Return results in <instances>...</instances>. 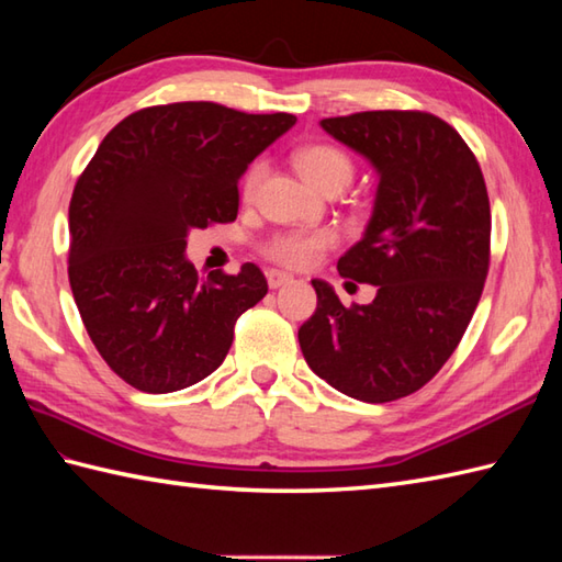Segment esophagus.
<instances>
[{
	"label": "esophagus",
	"mask_w": 562,
	"mask_h": 562,
	"mask_svg": "<svg viewBox=\"0 0 562 562\" xmlns=\"http://www.w3.org/2000/svg\"><path fill=\"white\" fill-rule=\"evenodd\" d=\"M266 278H268L270 290H278V288H282V284H290L292 282V274L282 272V270H268Z\"/></svg>",
	"instance_id": "34e87169"
}]
</instances>
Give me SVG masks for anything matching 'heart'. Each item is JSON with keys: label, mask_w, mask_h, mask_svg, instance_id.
Returning a JSON list of instances; mask_svg holds the SVG:
<instances>
[{"label": "heart", "mask_w": 562, "mask_h": 562, "mask_svg": "<svg viewBox=\"0 0 562 562\" xmlns=\"http://www.w3.org/2000/svg\"><path fill=\"white\" fill-rule=\"evenodd\" d=\"M296 171H300L308 183L318 190L345 188L352 181V161L345 151L330 145H308L294 151L292 157ZM262 178V164L250 166L244 178V198H254L258 183ZM336 244V236L330 232H290L278 234L266 246V254L288 268H308L324 256V250Z\"/></svg>", "instance_id": "b5f03b06"}]
</instances>
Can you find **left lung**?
<instances>
[{
    "label": "left lung",
    "mask_w": 562,
    "mask_h": 562,
    "mask_svg": "<svg viewBox=\"0 0 562 562\" xmlns=\"http://www.w3.org/2000/svg\"><path fill=\"white\" fill-rule=\"evenodd\" d=\"M321 127L379 176L367 229L338 260L376 296L342 306L312 280L318 302L300 345L333 389L389 403L423 389L469 328L491 262V202L473 151L437 115L364 111Z\"/></svg>",
    "instance_id": "obj_1"
}]
</instances>
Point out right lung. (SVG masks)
I'll use <instances>...</instances> for the list:
<instances>
[{
  "label": "right lung",
  "instance_id": "right-lung-1",
  "mask_svg": "<svg viewBox=\"0 0 562 562\" xmlns=\"http://www.w3.org/2000/svg\"><path fill=\"white\" fill-rule=\"evenodd\" d=\"M296 123L210 101L142 109L103 137L69 202V284L91 342L145 393L210 376L234 324L268 294L266 274L198 278L190 229L234 222L238 178Z\"/></svg>",
  "mask_w": 562,
  "mask_h": 562
}]
</instances>
